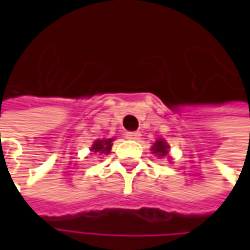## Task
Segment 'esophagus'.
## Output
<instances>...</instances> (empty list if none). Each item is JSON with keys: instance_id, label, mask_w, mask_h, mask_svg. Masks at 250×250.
I'll list each match as a JSON object with an SVG mask.
<instances>
[{"instance_id": "esophagus-1", "label": "esophagus", "mask_w": 250, "mask_h": 250, "mask_svg": "<svg viewBox=\"0 0 250 250\" xmlns=\"http://www.w3.org/2000/svg\"><path fill=\"white\" fill-rule=\"evenodd\" d=\"M125 137L130 139V140H137L140 137V133L139 131H127L125 133Z\"/></svg>"}]
</instances>
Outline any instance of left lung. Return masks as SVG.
<instances>
[{"mask_svg": "<svg viewBox=\"0 0 250 250\" xmlns=\"http://www.w3.org/2000/svg\"><path fill=\"white\" fill-rule=\"evenodd\" d=\"M168 152H169V145L165 140H162V139H158L155 142V145L152 146V153L158 155L159 158L168 156Z\"/></svg>", "mask_w": 250, "mask_h": 250, "instance_id": "8db88e82", "label": "left lung"}]
</instances>
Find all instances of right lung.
Returning a JSON list of instances; mask_svg holds the SVG:
<instances>
[{
    "mask_svg": "<svg viewBox=\"0 0 250 250\" xmlns=\"http://www.w3.org/2000/svg\"><path fill=\"white\" fill-rule=\"evenodd\" d=\"M111 146H113V139L95 140L94 145L91 146V152H94V153H110Z\"/></svg>",
    "mask_w": 250,
    "mask_h": 250,
    "instance_id": "right-lung-1",
    "label": "right lung"
}]
</instances>
